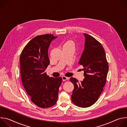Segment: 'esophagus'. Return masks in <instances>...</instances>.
<instances>
[{
	"mask_svg": "<svg viewBox=\"0 0 127 127\" xmlns=\"http://www.w3.org/2000/svg\"><path fill=\"white\" fill-rule=\"evenodd\" d=\"M62 78L63 81H66V80H67L68 79V77H66V76H63L62 77Z\"/></svg>",
	"mask_w": 127,
	"mask_h": 127,
	"instance_id": "34e87169",
	"label": "esophagus"
}]
</instances>
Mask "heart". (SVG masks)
<instances>
[{"label": "heart", "mask_w": 127, "mask_h": 127, "mask_svg": "<svg viewBox=\"0 0 127 127\" xmlns=\"http://www.w3.org/2000/svg\"><path fill=\"white\" fill-rule=\"evenodd\" d=\"M64 45H73V42H72V41H71V40H68V41H67L65 43Z\"/></svg>", "instance_id": "b5f03b06"}]
</instances>
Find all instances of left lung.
Returning <instances> with one entry per match:
<instances>
[{
    "label": "left lung",
    "instance_id": "obj_1",
    "mask_svg": "<svg viewBox=\"0 0 127 127\" xmlns=\"http://www.w3.org/2000/svg\"><path fill=\"white\" fill-rule=\"evenodd\" d=\"M84 49L78 64L84 69V78L79 82L71 77L74 85L71 100L76 105L87 107L94 104L103 91L108 70L105 51L101 44L92 35L84 33Z\"/></svg>",
    "mask_w": 127,
    "mask_h": 127
}]
</instances>
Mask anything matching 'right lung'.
<instances>
[{"mask_svg": "<svg viewBox=\"0 0 127 127\" xmlns=\"http://www.w3.org/2000/svg\"><path fill=\"white\" fill-rule=\"evenodd\" d=\"M56 38L52 34L36 36L25 47L20 58L23 86L31 101L41 108L56 103L62 81L61 77H49L45 72L50 64L49 46Z\"/></svg>", "mask_w": 127, "mask_h": 127, "instance_id": "1", "label": "right lung"}]
</instances>
